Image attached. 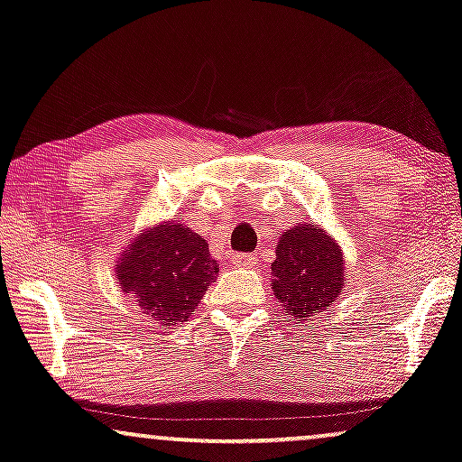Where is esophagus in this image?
<instances>
[{
    "mask_svg": "<svg viewBox=\"0 0 462 462\" xmlns=\"http://www.w3.org/2000/svg\"><path fill=\"white\" fill-rule=\"evenodd\" d=\"M230 260H232V263H235V266H241V268H254L257 263L255 255H251V254H235L230 257Z\"/></svg>",
    "mask_w": 462,
    "mask_h": 462,
    "instance_id": "34e87169",
    "label": "esophagus"
}]
</instances>
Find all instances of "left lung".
<instances>
[{"label": "left lung", "mask_w": 462, "mask_h": 462, "mask_svg": "<svg viewBox=\"0 0 462 462\" xmlns=\"http://www.w3.org/2000/svg\"><path fill=\"white\" fill-rule=\"evenodd\" d=\"M344 285L342 251L317 226H293L276 245L273 289L293 321H310Z\"/></svg>", "instance_id": "left-lung-1"}]
</instances>
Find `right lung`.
I'll return each mask as SVG.
<instances>
[{
	"instance_id": "right-lung-1",
	"label": "right lung",
	"mask_w": 462,
	"mask_h": 462,
	"mask_svg": "<svg viewBox=\"0 0 462 462\" xmlns=\"http://www.w3.org/2000/svg\"><path fill=\"white\" fill-rule=\"evenodd\" d=\"M205 238L181 224L147 230L120 257L122 291L137 298L141 310L164 325L183 323L217 279Z\"/></svg>"
}]
</instances>
